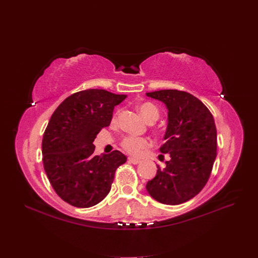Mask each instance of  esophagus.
I'll return each instance as SVG.
<instances>
[{
	"label": "esophagus",
	"mask_w": 258,
	"mask_h": 258,
	"mask_svg": "<svg viewBox=\"0 0 258 258\" xmlns=\"http://www.w3.org/2000/svg\"><path fill=\"white\" fill-rule=\"evenodd\" d=\"M127 161L130 162V163H133V164H138L140 160L139 159H136V158H133V157H128Z\"/></svg>",
	"instance_id": "1"
}]
</instances>
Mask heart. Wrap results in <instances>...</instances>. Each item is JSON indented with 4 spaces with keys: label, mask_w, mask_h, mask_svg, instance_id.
<instances>
[{
    "label": "heart",
    "mask_w": 258,
    "mask_h": 258,
    "mask_svg": "<svg viewBox=\"0 0 258 258\" xmlns=\"http://www.w3.org/2000/svg\"><path fill=\"white\" fill-rule=\"evenodd\" d=\"M138 108H139L140 114L146 121L152 119L153 117L158 118V115H159L158 108L150 102L141 103L138 106ZM148 145H150L148 140L145 138H140V137L128 136L122 140V147H123L127 153H130L134 156H139L144 148H146Z\"/></svg>",
    "instance_id": "1"
}]
</instances>
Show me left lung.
I'll return each instance as SVG.
<instances>
[{
    "label": "left lung",
    "instance_id": "obj_1",
    "mask_svg": "<svg viewBox=\"0 0 258 258\" xmlns=\"http://www.w3.org/2000/svg\"><path fill=\"white\" fill-rule=\"evenodd\" d=\"M167 108V126L160 147L170 160L158 166L155 178L146 183L153 199L179 205L195 198L206 185L216 157V127L207 106L194 95L178 90L146 93Z\"/></svg>",
    "mask_w": 258,
    "mask_h": 258
}]
</instances>
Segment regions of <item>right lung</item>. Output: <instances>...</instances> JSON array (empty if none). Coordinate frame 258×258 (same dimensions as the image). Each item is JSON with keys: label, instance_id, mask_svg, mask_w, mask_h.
Masks as SVG:
<instances>
[{"label": "right lung", "instance_id": "1", "mask_svg": "<svg viewBox=\"0 0 258 258\" xmlns=\"http://www.w3.org/2000/svg\"><path fill=\"white\" fill-rule=\"evenodd\" d=\"M126 95L89 89L66 98L45 131L42 153L47 177L55 192L70 205L89 208L110 192L116 168L125 163L119 151L96 156L94 139L111 123L115 105Z\"/></svg>", "mask_w": 258, "mask_h": 258}]
</instances>
